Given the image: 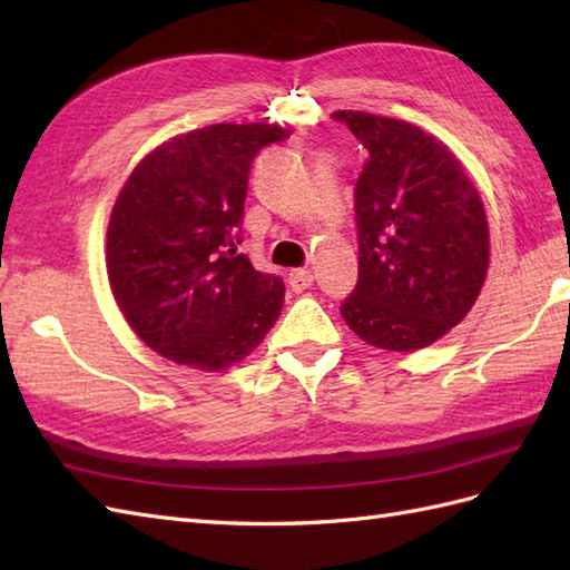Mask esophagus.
Segmentation results:
<instances>
[{
	"mask_svg": "<svg viewBox=\"0 0 570 570\" xmlns=\"http://www.w3.org/2000/svg\"><path fill=\"white\" fill-rule=\"evenodd\" d=\"M313 284V274L306 269H294L288 274V286H292V292H306V288Z\"/></svg>",
	"mask_w": 570,
	"mask_h": 570,
	"instance_id": "obj_1",
	"label": "esophagus"
}]
</instances>
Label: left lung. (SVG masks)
Here are the masks:
<instances>
[{
	"label": "left lung",
	"instance_id": "obj_1",
	"mask_svg": "<svg viewBox=\"0 0 570 570\" xmlns=\"http://www.w3.org/2000/svg\"><path fill=\"white\" fill-rule=\"evenodd\" d=\"M333 117L370 154L355 186L360 276L341 313L374 347L421 350L468 316L485 284V205L429 131L360 110Z\"/></svg>",
	"mask_w": 570,
	"mask_h": 570
}]
</instances>
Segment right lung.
<instances>
[{"instance_id":"right-lung-1","label":"right lung","mask_w":570,"mask_h":570,"mask_svg":"<svg viewBox=\"0 0 570 570\" xmlns=\"http://www.w3.org/2000/svg\"><path fill=\"white\" fill-rule=\"evenodd\" d=\"M278 125H210L137 164L107 225L119 311L154 353L203 372L245 360L284 306V282L237 252L254 156Z\"/></svg>"}]
</instances>
